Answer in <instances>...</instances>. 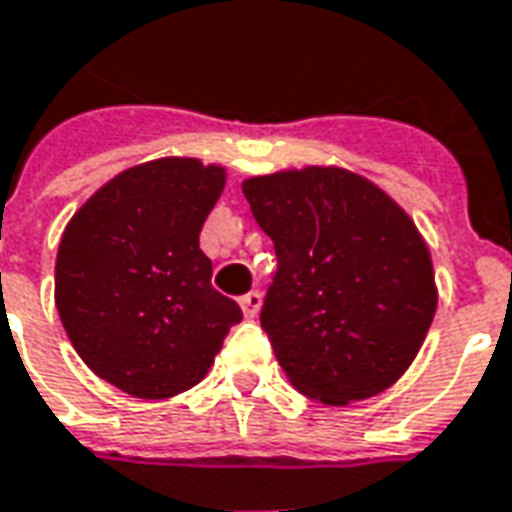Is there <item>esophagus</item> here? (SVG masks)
Instances as JSON below:
<instances>
[{"mask_svg": "<svg viewBox=\"0 0 512 512\" xmlns=\"http://www.w3.org/2000/svg\"><path fill=\"white\" fill-rule=\"evenodd\" d=\"M239 306H242V314L253 320L256 314H259V308H262V295L259 292H248V295L239 297Z\"/></svg>", "mask_w": 512, "mask_h": 512, "instance_id": "34e87169", "label": "esophagus"}]
</instances>
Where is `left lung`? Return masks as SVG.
Returning <instances> with one entry per match:
<instances>
[{"mask_svg":"<svg viewBox=\"0 0 512 512\" xmlns=\"http://www.w3.org/2000/svg\"><path fill=\"white\" fill-rule=\"evenodd\" d=\"M242 192L278 259L259 320L286 378L325 405L389 389L438 303L411 217L342 168L256 176Z\"/></svg>","mask_w":512,"mask_h":512,"instance_id":"1","label":"left lung"}]
</instances>
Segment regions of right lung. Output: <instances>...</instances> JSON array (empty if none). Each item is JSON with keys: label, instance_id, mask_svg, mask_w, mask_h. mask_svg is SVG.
Returning a JSON list of instances; mask_svg holds the SVG:
<instances>
[{"label": "right lung", "instance_id": "obj_1", "mask_svg": "<svg viewBox=\"0 0 512 512\" xmlns=\"http://www.w3.org/2000/svg\"><path fill=\"white\" fill-rule=\"evenodd\" d=\"M226 170L154 159L118 173L65 226L54 303L85 364L140 400L201 383L242 308L198 245Z\"/></svg>", "mask_w": 512, "mask_h": 512}]
</instances>
